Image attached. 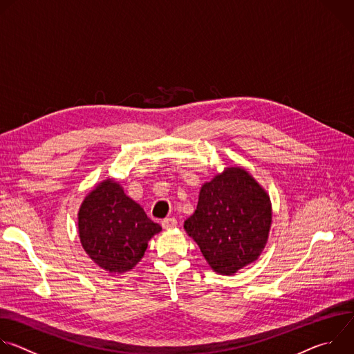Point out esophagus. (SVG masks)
Returning a JSON list of instances; mask_svg holds the SVG:
<instances>
[{"instance_id": "esophagus-1", "label": "esophagus", "mask_w": 354, "mask_h": 354, "mask_svg": "<svg viewBox=\"0 0 354 354\" xmlns=\"http://www.w3.org/2000/svg\"><path fill=\"white\" fill-rule=\"evenodd\" d=\"M161 224H162V227H164V228H167V230H168V228H174V227H176L178 220H176L175 217H167V218H164V220H162V223H161Z\"/></svg>"}]
</instances>
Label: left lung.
<instances>
[{
  "instance_id": "1",
  "label": "left lung",
  "mask_w": 354,
  "mask_h": 354,
  "mask_svg": "<svg viewBox=\"0 0 354 354\" xmlns=\"http://www.w3.org/2000/svg\"><path fill=\"white\" fill-rule=\"evenodd\" d=\"M272 207L266 192L246 171L228 168L200 190L196 212L185 221L209 265L234 274L257 261L266 245Z\"/></svg>"
}]
</instances>
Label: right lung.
<instances>
[{
  "instance_id": "right-lung-1",
  "label": "right lung",
  "mask_w": 354,
  "mask_h": 354,
  "mask_svg": "<svg viewBox=\"0 0 354 354\" xmlns=\"http://www.w3.org/2000/svg\"><path fill=\"white\" fill-rule=\"evenodd\" d=\"M78 231L85 252L97 266L122 273L137 265L161 225L149 220L120 185L108 179L85 197Z\"/></svg>"
}]
</instances>
